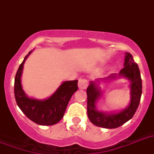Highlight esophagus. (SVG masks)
<instances>
[{
  "label": "esophagus",
  "mask_w": 154,
  "mask_h": 154,
  "mask_svg": "<svg viewBox=\"0 0 154 154\" xmlns=\"http://www.w3.org/2000/svg\"><path fill=\"white\" fill-rule=\"evenodd\" d=\"M88 86V80L85 78H81L78 81V87L81 89H85Z\"/></svg>",
  "instance_id": "esophagus-1"
}]
</instances>
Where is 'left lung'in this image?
Returning a JSON list of instances; mask_svg holds the SVG:
<instances>
[{"instance_id": "obj_1", "label": "left lung", "mask_w": 154, "mask_h": 154, "mask_svg": "<svg viewBox=\"0 0 154 154\" xmlns=\"http://www.w3.org/2000/svg\"><path fill=\"white\" fill-rule=\"evenodd\" d=\"M124 67L119 73V77H126L131 81V102L129 106L121 112L104 113L99 112L96 107L97 100L101 97V91L95 81H91L87 88V113L91 122L97 127L113 129L120 127L134 116L139 105L142 92V83L138 66L130 53H126ZM116 74H112L107 79H115ZM98 81V80H97Z\"/></svg>"}]
</instances>
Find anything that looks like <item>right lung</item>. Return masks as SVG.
<instances>
[{"label":"right lung","mask_w":154,"mask_h":154,"mask_svg":"<svg viewBox=\"0 0 154 154\" xmlns=\"http://www.w3.org/2000/svg\"><path fill=\"white\" fill-rule=\"evenodd\" d=\"M32 51L24 57L15 77L14 93L17 105L32 122L42 126H51L59 122L64 116L66 107L77 89V80L64 81L51 97L46 100L29 98L23 92L21 76L23 64Z\"/></svg>","instance_id":"obj_1"}]
</instances>
